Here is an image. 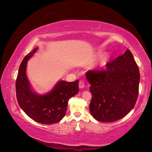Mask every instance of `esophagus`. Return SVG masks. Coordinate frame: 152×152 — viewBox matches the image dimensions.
Masks as SVG:
<instances>
[{
  "label": "esophagus",
  "mask_w": 152,
  "mask_h": 152,
  "mask_svg": "<svg viewBox=\"0 0 152 152\" xmlns=\"http://www.w3.org/2000/svg\"><path fill=\"white\" fill-rule=\"evenodd\" d=\"M84 86H85V85H84V80H80V82H79L80 88H83Z\"/></svg>",
  "instance_id": "esophagus-1"
}]
</instances>
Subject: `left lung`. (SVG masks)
Here are the masks:
<instances>
[{"label": "left lung", "instance_id": "8db88e82", "mask_svg": "<svg viewBox=\"0 0 152 152\" xmlns=\"http://www.w3.org/2000/svg\"><path fill=\"white\" fill-rule=\"evenodd\" d=\"M86 77L92 94L90 112L95 119L115 121L126 116L134 107L140 74L129 50L107 63L105 69L88 71Z\"/></svg>", "mask_w": 152, "mask_h": 152}]
</instances>
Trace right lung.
<instances>
[{"mask_svg": "<svg viewBox=\"0 0 152 152\" xmlns=\"http://www.w3.org/2000/svg\"><path fill=\"white\" fill-rule=\"evenodd\" d=\"M35 48L25 56L19 66L16 80V96L19 106L31 119L42 124L59 122L65 116L70 98L78 92V80L59 81L52 91L44 95L32 91L26 75L27 62L36 52Z\"/></svg>", "mask_w": 152, "mask_h": 152, "instance_id": "1", "label": "right lung"}]
</instances>
